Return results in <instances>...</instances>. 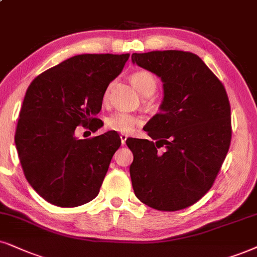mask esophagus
Instances as JSON below:
<instances>
[{
	"mask_svg": "<svg viewBox=\"0 0 257 257\" xmlns=\"http://www.w3.org/2000/svg\"><path fill=\"white\" fill-rule=\"evenodd\" d=\"M119 138H121V142H122V145L124 146V145H125L126 139H128V135H125V134H121V135H119Z\"/></svg>",
	"mask_w": 257,
	"mask_h": 257,
	"instance_id": "obj_1",
	"label": "esophagus"
}]
</instances>
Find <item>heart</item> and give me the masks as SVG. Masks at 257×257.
I'll return each instance as SVG.
<instances>
[{
	"label": "heart",
	"instance_id": "heart-1",
	"mask_svg": "<svg viewBox=\"0 0 257 257\" xmlns=\"http://www.w3.org/2000/svg\"><path fill=\"white\" fill-rule=\"evenodd\" d=\"M131 83L135 86V89L141 93L145 98L148 96H152L158 89V79L153 73L149 71L139 70L132 73ZM110 86L106 87L104 92V99L108 98ZM142 122L141 117L133 115V113L115 111L111 115H109L105 119L106 128L110 131L123 133V134H131L134 131L135 126Z\"/></svg>",
	"mask_w": 257,
	"mask_h": 257
}]
</instances>
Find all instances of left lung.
Wrapping results in <instances>:
<instances>
[{
  "mask_svg": "<svg viewBox=\"0 0 257 257\" xmlns=\"http://www.w3.org/2000/svg\"><path fill=\"white\" fill-rule=\"evenodd\" d=\"M133 63L164 83L160 112L145 126L149 138L126 140L133 152L135 196L159 211L197 203L212 187L231 142L225 87L197 54L184 51L134 53ZM165 147L162 153L157 152Z\"/></svg>",
  "mask_w": 257,
  "mask_h": 257,
  "instance_id": "1",
  "label": "left lung"
}]
</instances>
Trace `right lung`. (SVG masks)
<instances>
[{"label":"right lung","mask_w":257,"mask_h":257,"mask_svg":"<svg viewBox=\"0 0 257 257\" xmlns=\"http://www.w3.org/2000/svg\"><path fill=\"white\" fill-rule=\"evenodd\" d=\"M131 54H79L34 78L26 91L15 145L26 179L48 203L76 207L95 199L112 155L115 132L78 140L83 125L95 133L106 87Z\"/></svg>","instance_id":"obj_1"}]
</instances>
